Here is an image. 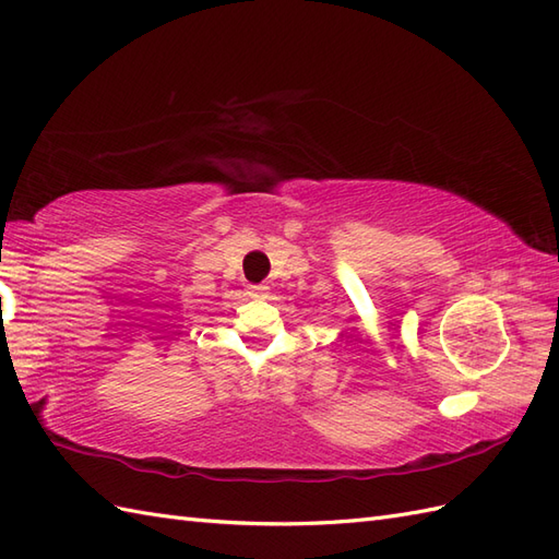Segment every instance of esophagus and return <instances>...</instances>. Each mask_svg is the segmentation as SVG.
<instances>
[{"label": "esophagus", "instance_id": "1", "mask_svg": "<svg viewBox=\"0 0 559 559\" xmlns=\"http://www.w3.org/2000/svg\"><path fill=\"white\" fill-rule=\"evenodd\" d=\"M266 293H269L266 285H250V288H248V295H250V297H254V299L266 297Z\"/></svg>", "mask_w": 559, "mask_h": 559}]
</instances>
